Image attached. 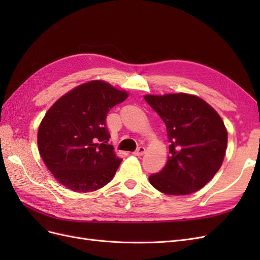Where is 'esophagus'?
<instances>
[{
	"label": "esophagus",
	"instance_id": "34e87169",
	"mask_svg": "<svg viewBox=\"0 0 260 260\" xmlns=\"http://www.w3.org/2000/svg\"><path fill=\"white\" fill-rule=\"evenodd\" d=\"M145 153V147H143V146H140L137 151L133 153V155L135 156H142L143 154Z\"/></svg>",
	"mask_w": 260,
	"mask_h": 260
}]
</instances>
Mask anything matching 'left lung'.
I'll use <instances>...</instances> for the list:
<instances>
[{
    "mask_svg": "<svg viewBox=\"0 0 260 260\" xmlns=\"http://www.w3.org/2000/svg\"><path fill=\"white\" fill-rule=\"evenodd\" d=\"M166 124L169 153L166 166L148 177L156 190L187 195L201 190L221 167L228 132L207 102L187 93L144 95Z\"/></svg>",
    "mask_w": 260,
    "mask_h": 260,
    "instance_id": "left-lung-1",
    "label": "left lung"
}]
</instances>
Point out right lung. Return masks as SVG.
Instances as JSON below:
<instances>
[{"label":"right lung","instance_id":"1","mask_svg":"<svg viewBox=\"0 0 260 260\" xmlns=\"http://www.w3.org/2000/svg\"><path fill=\"white\" fill-rule=\"evenodd\" d=\"M128 95L103 80H92L64 94L46 112L38 148L60 184L85 193L111 182L122 159L107 144L106 116Z\"/></svg>","mask_w":260,"mask_h":260}]
</instances>
